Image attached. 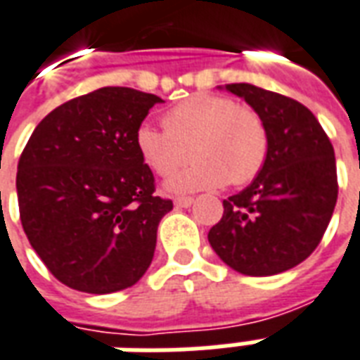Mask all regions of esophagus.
Segmentation results:
<instances>
[{
	"label": "esophagus",
	"mask_w": 360,
	"mask_h": 360,
	"mask_svg": "<svg viewBox=\"0 0 360 360\" xmlns=\"http://www.w3.org/2000/svg\"><path fill=\"white\" fill-rule=\"evenodd\" d=\"M194 202L193 196H177L175 198V206L177 207H188Z\"/></svg>",
	"instance_id": "1"
}]
</instances>
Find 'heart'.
I'll list each match as a JSON object with an SVG mask.
<instances>
[{
    "instance_id": "obj_1",
    "label": "heart",
    "mask_w": 360,
    "mask_h": 360,
    "mask_svg": "<svg viewBox=\"0 0 360 360\" xmlns=\"http://www.w3.org/2000/svg\"><path fill=\"white\" fill-rule=\"evenodd\" d=\"M164 126L141 124L135 143L146 166L162 177L196 158L167 181L172 193L217 188L227 181L240 187L254 181L267 162L269 133L262 116L233 98L193 95L167 110Z\"/></svg>"
}]
</instances>
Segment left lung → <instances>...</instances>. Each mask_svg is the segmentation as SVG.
I'll return each instance as SVG.
<instances>
[{"mask_svg": "<svg viewBox=\"0 0 360 360\" xmlns=\"http://www.w3.org/2000/svg\"><path fill=\"white\" fill-rule=\"evenodd\" d=\"M269 133L265 166L244 191L223 200L207 240L229 267L271 276L315 252L338 200L334 146L307 106L250 84H229Z\"/></svg>", "mask_w": 360, "mask_h": 360, "instance_id": "left-lung-1", "label": "left lung"}]
</instances>
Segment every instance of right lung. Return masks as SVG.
Listing matches in <instances>:
<instances>
[{"label":"right lung","instance_id":"add662e5","mask_svg":"<svg viewBox=\"0 0 360 360\" xmlns=\"http://www.w3.org/2000/svg\"><path fill=\"white\" fill-rule=\"evenodd\" d=\"M162 98L101 87L57 106L24 146L17 172L20 223L51 275L68 288H129L154 257L160 219L173 202L154 194V175L135 133Z\"/></svg>","mask_w":360,"mask_h":360}]
</instances>
